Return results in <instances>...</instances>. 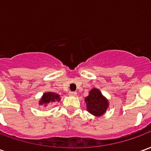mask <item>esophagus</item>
<instances>
[{
    "mask_svg": "<svg viewBox=\"0 0 151 151\" xmlns=\"http://www.w3.org/2000/svg\"><path fill=\"white\" fill-rule=\"evenodd\" d=\"M69 95H70V96H76V95H77V92H75V91H70L69 93Z\"/></svg>",
    "mask_w": 151,
    "mask_h": 151,
    "instance_id": "obj_1",
    "label": "esophagus"
}]
</instances>
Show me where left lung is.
I'll return each instance as SVG.
<instances>
[{
	"label": "left lung",
	"instance_id": "8db88e82",
	"mask_svg": "<svg viewBox=\"0 0 151 151\" xmlns=\"http://www.w3.org/2000/svg\"><path fill=\"white\" fill-rule=\"evenodd\" d=\"M86 110L96 117L103 116L109 107V101L97 88H92L85 98Z\"/></svg>",
	"mask_w": 151,
	"mask_h": 151
}]
</instances>
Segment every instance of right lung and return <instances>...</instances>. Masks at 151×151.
I'll list each match as a JSON object with an SVG mask.
<instances>
[{
  "instance_id": "right-lung-1",
  "label": "right lung",
  "mask_w": 151,
  "mask_h": 151,
  "mask_svg": "<svg viewBox=\"0 0 151 151\" xmlns=\"http://www.w3.org/2000/svg\"><path fill=\"white\" fill-rule=\"evenodd\" d=\"M60 95L54 92H45L39 101V105H43V107H47L48 104H52L55 102H60Z\"/></svg>"
}]
</instances>
